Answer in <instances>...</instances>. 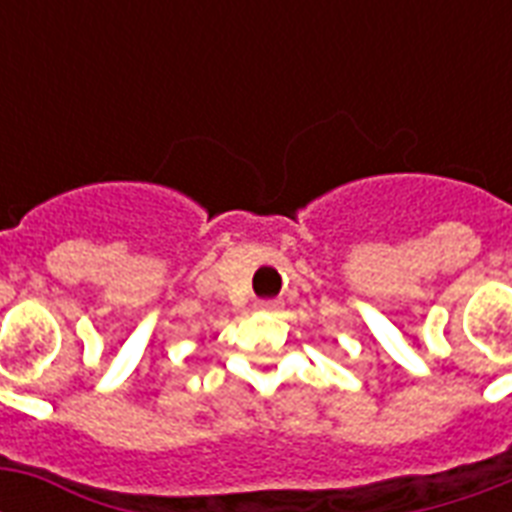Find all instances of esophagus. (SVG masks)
<instances>
[{
    "mask_svg": "<svg viewBox=\"0 0 512 512\" xmlns=\"http://www.w3.org/2000/svg\"><path fill=\"white\" fill-rule=\"evenodd\" d=\"M257 308H260V311H279L281 303L279 300H257Z\"/></svg>",
    "mask_w": 512,
    "mask_h": 512,
    "instance_id": "34e87169",
    "label": "esophagus"
}]
</instances>
